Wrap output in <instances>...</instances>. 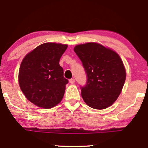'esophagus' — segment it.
Instances as JSON below:
<instances>
[{
	"instance_id": "esophagus-1",
	"label": "esophagus",
	"mask_w": 148,
	"mask_h": 148,
	"mask_svg": "<svg viewBox=\"0 0 148 148\" xmlns=\"http://www.w3.org/2000/svg\"><path fill=\"white\" fill-rule=\"evenodd\" d=\"M69 82L71 83V84H74V83L75 82V79L74 78L70 79H69Z\"/></svg>"
}]
</instances>
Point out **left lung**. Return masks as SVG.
Wrapping results in <instances>:
<instances>
[{
  "instance_id": "8db88e82",
  "label": "left lung",
  "mask_w": 148,
  "mask_h": 148,
  "mask_svg": "<svg viewBox=\"0 0 148 148\" xmlns=\"http://www.w3.org/2000/svg\"><path fill=\"white\" fill-rule=\"evenodd\" d=\"M87 75L81 86L84 102L95 109H104L118 98L126 79L124 64L119 54L101 44L87 43L74 48Z\"/></svg>"
}]
</instances>
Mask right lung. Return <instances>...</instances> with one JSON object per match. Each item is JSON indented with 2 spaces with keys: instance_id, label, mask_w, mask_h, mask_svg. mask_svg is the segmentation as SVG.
Masks as SVG:
<instances>
[{
  "instance_id": "right-lung-1",
  "label": "right lung",
  "mask_w": 148,
  "mask_h": 148,
  "mask_svg": "<svg viewBox=\"0 0 148 148\" xmlns=\"http://www.w3.org/2000/svg\"><path fill=\"white\" fill-rule=\"evenodd\" d=\"M67 45L45 43L27 54L19 71L21 90L28 100L43 108L57 105L69 83L63 76L59 60Z\"/></svg>"
}]
</instances>
